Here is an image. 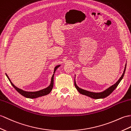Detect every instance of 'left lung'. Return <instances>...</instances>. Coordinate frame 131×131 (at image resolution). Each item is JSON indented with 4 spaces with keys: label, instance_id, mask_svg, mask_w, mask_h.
I'll list each match as a JSON object with an SVG mask.
<instances>
[{
    "label": "left lung",
    "instance_id": "8db88e82",
    "mask_svg": "<svg viewBox=\"0 0 131 131\" xmlns=\"http://www.w3.org/2000/svg\"><path fill=\"white\" fill-rule=\"evenodd\" d=\"M126 66H125V68H124V72L123 73V74H122V77L120 78L118 80V81L115 84H114L113 85H112L110 88H109L108 89H107V90H105L103 92L98 93H95L90 92H88V91L85 90H83V89H80V88H79L77 85V84H76V83H75V80L74 81L75 86L76 88H77V89L78 90V92H79L80 94H83V95L88 96L90 97V98H93V99L104 98H105V97H107L108 95H110V94L115 90V88H116L118 86V84H119L121 81L122 80V79L123 77H124V73H125V71H126Z\"/></svg>",
    "mask_w": 131,
    "mask_h": 131
}]
</instances>
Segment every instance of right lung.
Wrapping results in <instances>:
<instances>
[{"label":"right lung","mask_w":131,"mask_h":131,"mask_svg":"<svg viewBox=\"0 0 131 131\" xmlns=\"http://www.w3.org/2000/svg\"><path fill=\"white\" fill-rule=\"evenodd\" d=\"M59 66H60V65H58V66H56L55 68H54V72H55V71L56 70V69L58 68ZM6 76H7L8 79H9V80L10 84H12V85L14 88V89H16L19 94H20L21 95H23L24 97H26V98L33 99V98H38V97H39V96H44V95H47V94H48L51 92V90H52V89L53 86L54 74H53L52 77L51 84H50V85H49V86H48L47 88H46V89H42L41 90H39V91H38V92H26V91L22 90V89H19V88H17L13 83H12L10 80L9 79V77H8V75L7 74H6Z\"/></svg>","instance_id":"1"}]
</instances>
